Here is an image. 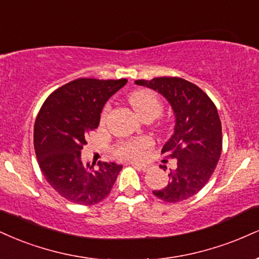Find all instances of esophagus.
<instances>
[{
	"mask_svg": "<svg viewBox=\"0 0 259 259\" xmlns=\"http://www.w3.org/2000/svg\"><path fill=\"white\" fill-rule=\"evenodd\" d=\"M130 164H132L133 166L138 167V169L142 170V171H146V170H148V165H146V164H140V163H130Z\"/></svg>",
	"mask_w": 259,
	"mask_h": 259,
	"instance_id": "1",
	"label": "esophagus"
}]
</instances>
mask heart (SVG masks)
<instances>
[{"instance_id":"b5f03b06","label":"heart","mask_w":259,"mask_h":259,"mask_svg":"<svg viewBox=\"0 0 259 259\" xmlns=\"http://www.w3.org/2000/svg\"><path fill=\"white\" fill-rule=\"evenodd\" d=\"M129 101L133 108L140 117L145 118L148 116L158 117L163 111L161 101L153 92L148 89H139L132 93L129 96ZM110 106L106 105L102 111L101 118L105 119ZM151 147V141L148 139H134L120 142L114 148V154L120 159H138L141 158L145 152Z\"/></svg>"}]
</instances>
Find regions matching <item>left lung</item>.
Returning a JSON list of instances; mask_svg holds the SVG:
<instances>
[{
    "mask_svg": "<svg viewBox=\"0 0 259 259\" xmlns=\"http://www.w3.org/2000/svg\"><path fill=\"white\" fill-rule=\"evenodd\" d=\"M158 92L175 114V132L161 153L177 159L169 183L153 194L166 202H179L202 189L213 174L222 152V125L214 104L198 85L180 77L135 80ZM165 169L166 166H160Z\"/></svg>",
    "mask_w": 259,
    "mask_h": 259,
    "instance_id": "left-lung-1",
    "label": "left lung"
}]
</instances>
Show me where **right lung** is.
<instances>
[{
	"mask_svg": "<svg viewBox=\"0 0 259 259\" xmlns=\"http://www.w3.org/2000/svg\"><path fill=\"white\" fill-rule=\"evenodd\" d=\"M127 79L78 78L53 92L33 127V146L47 182L66 200L95 205L110 194L121 165L83 163L80 151L99 126L107 100Z\"/></svg>",
	"mask_w": 259,
	"mask_h": 259,
	"instance_id": "right-lung-1",
	"label": "right lung"
}]
</instances>
